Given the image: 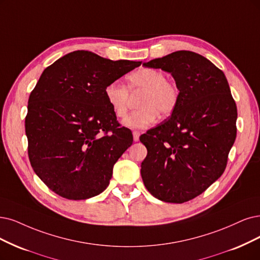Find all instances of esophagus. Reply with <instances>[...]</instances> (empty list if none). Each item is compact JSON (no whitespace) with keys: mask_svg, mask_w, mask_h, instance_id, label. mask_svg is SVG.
Masks as SVG:
<instances>
[{"mask_svg":"<svg viewBox=\"0 0 260 260\" xmlns=\"http://www.w3.org/2000/svg\"><path fill=\"white\" fill-rule=\"evenodd\" d=\"M139 137H140V133L135 131L133 132V138H134V141H138L139 140Z\"/></svg>","mask_w":260,"mask_h":260,"instance_id":"1","label":"esophagus"}]
</instances>
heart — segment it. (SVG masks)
<instances>
[{"instance_id":"1","label":"heart","mask_w":260,"mask_h":260,"mask_svg":"<svg viewBox=\"0 0 260 260\" xmlns=\"http://www.w3.org/2000/svg\"><path fill=\"white\" fill-rule=\"evenodd\" d=\"M127 86L118 81L105 86V98L117 118H124L129 107V92L136 94L139 108L133 111L123 121L131 128H146L154 122L159 114L167 118L172 114L179 103L178 86L168 79L159 70L141 67L127 76Z\"/></svg>"}]
</instances>
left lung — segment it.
I'll return each mask as SVG.
<instances>
[{
	"label": "left lung",
	"instance_id": "obj_1",
	"mask_svg": "<svg viewBox=\"0 0 260 260\" xmlns=\"http://www.w3.org/2000/svg\"><path fill=\"white\" fill-rule=\"evenodd\" d=\"M146 67L172 75L179 89L176 110L140 136L148 150L141 178L155 198L183 204L223 175L237 136V106L224 73L188 50L151 60Z\"/></svg>",
	"mask_w": 260,
	"mask_h": 260
}]
</instances>
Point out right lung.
Here are the masks:
<instances>
[{
    "label": "right lung",
    "instance_id": "1",
    "mask_svg": "<svg viewBox=\"0 0 260 260\" xmlns=\"http://www.w3.org/2000/svg\"><path fill=\"white\" fill-rule=\"evenodd\" d=\"M140 65L77 50L43 72L28 98L27 154L35 174L55 194L82 200L109 185L133 135L118 122L104 90Z\"/></svg>",
    "mask_w": 260,
    "mask_h": 260
}]
</instances>
